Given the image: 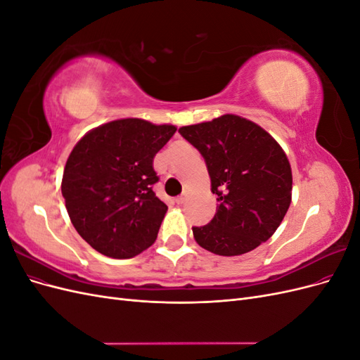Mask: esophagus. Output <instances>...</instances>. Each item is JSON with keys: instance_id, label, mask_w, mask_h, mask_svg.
<instances>
[{"instance_id": "1", "label": "esophagus", "mask_w": 360, "mask_h": 360, "mask_svg": "<svg viewBox=\"0 0 360 360\" xmlns=\"http://www.w3.org/2000/svg\"><path fill=\"white\" fill-rule=\"evenodd\" d=\"M184 201H186V195H180V197L176 198V202H177V204H183Z\"/></svg>"}]
</instances>
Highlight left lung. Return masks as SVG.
I'll list each match as a JSON object with an SVG mask.
<instances>
[{"label": "left lung", "instance_id": "8db88e82", "mask_svg": "<svg viewBox=\"0 0 360 360\" xmlns=\"http://www.w3.org/2000/svg\"><path fill=\"white\" fill-rule=\"evenodd\" d=\"M179 132L204 158L219 202L209 224L192 226L197 243L233 257L269 240L291 202L292 176L284 150L263 127L233 114Z\"/></svg>", "mask_w": 360, "mask_h": 360}]
</instances>
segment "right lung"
<instances>
[{"instance_id": "right-lung-1", "label": "right lung", "mask_w": 360, "mask_h": 360, "mask_svg": "<svg viewBox=\"0 0 360 360\" xmlns=\"http://www.w3.org/2000/svg\"><path fill=\"white\" fill-rule=\"evenodd\" d=\"M177 127L114 120L72 150L61 193L76 231L97 252L132 258L155 243L168 207L153 192V159Z\"/></svg>"}]
</instances>
